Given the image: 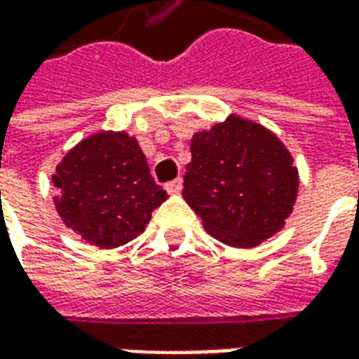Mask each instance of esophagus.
<instances>
[{
  "label": "esophagus",
  "instance_id": "obj_1",
  "mask_svg": "<svg viewBox=\"0 0 359 359\" xmlns=\"http://www.w3.org/2000/svg\"><path fill=\"white\" fill-rule=\"evenodd\" d=\"M165 190L169 192V194H179L180 190H182V179H175L171 182H167L165 184Z\"/></svg>",
  "mask_w": 359,
  "mask_h": 359
}]
</instances>
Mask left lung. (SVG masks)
<instances>
[{"mask_svg":"<svg viewBox=\"0 0 359 359\" xmlns=\"http://www.w3.org/2000/svg\"><path fill=\"white\" fill-rule=\"evenodd\" d=\"M187 165V203L203 229L233 248H254L285 226L298 194V169L265 126L231 115L196 133Z\"/></svg>","mask_w":359,"mask_h":359,"instance_id":"left-lung-1","label":"left lung"}]
</instances>
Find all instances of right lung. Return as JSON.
<instances>
[{
  "label": "right lung",
  "instance_id": "right-lung-1",
  "mask_svg": "<svg viewBox=\"0 0 359 359\" xmlns=\"http://www.w3.org/2000/svg\"><path fill=\"white\" fill-rule=\"evenodd\" d=\"M51 180L59 190V217L100 248H117L136 238L151 211L167 200L136 138L126 133L88 136L63 157Z\"/></svg>",
  "mask_w": 359,
  "mask_h": 359
}]
</instances>
